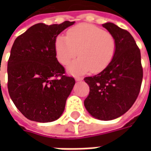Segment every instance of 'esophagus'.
Masks as SVG:
<instances>
[{
    "mask_svg": "<svg viewBox=\"0 0 151 151\" xmlns=\"http://www.w3.org/2000/svg\"><path fill=\"white\" fill-rule=\"evenodd\" d=\"M75 80L76 81H81L82 80V78H79V77H77V78H75Z\"/></svg>",
    "mask_w": 151,
    "mask_h": 151,
    "instance_id": "obj_1",
    "label": "esophagus"
}]
</instances>
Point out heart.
<instances>
[{
    "label": "heart",
    "mask_w": 151,
    "mask_h": 151,
    "mask_svg": "<svg viewBox=\"0 0 151 151\" xmlns=\"http://www.w3.org/2000/svg\"><path fill=\"white\" fill-rule=\"evenodd\" d=\"M55 49L58 61L63 65L74 59L78 52L80 57L67 67L70 73L84 74L90 70L99 73L112 61L116 41L110 32L94 25L82 23L70 28L66 37H57Z\"/></svg>",
    "instance_id": "obj_1"
}]
</instances>
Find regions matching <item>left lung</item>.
<instances>
[{"instance_id": "8db88e82", "label": "left lung", "mask_w": 151, "mask_h": 151, "mask_svg": "<svg viewBox=\"0 0 151 151\" xmlns=\"http://www.w3.org/2000/svg\"><path fill=\"white\" fill-rule=\"evenodd\" d=\"M103 27L114 37L116 50L106 68L93 77L84 78L90 89L84 104L92 117L110 121L126 113L136 100L143 80V67L140 50L130 33L112 22Z\"/></svg>"}]
</instances>
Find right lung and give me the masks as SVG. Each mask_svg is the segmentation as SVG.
I'll list each match as a JSON object with an SVG mask.
<instances>
[{"instance_id": "1", "label": "right lung", "mask_w": 151, "mask_h": 151, "mask_svg": "<svg viewBox=\"0 0 151 151\" xmlns=\"http://www.w3.org/2000/svg\"><path fill=\"white\" fill-rule=\"evenodd\" d=\"M73 23H37L14 41L8 61V93L29 120L51 122L64 111L75 80L65 75V68L57 60L55 41Z\"/></svg>"}]
</instances>
